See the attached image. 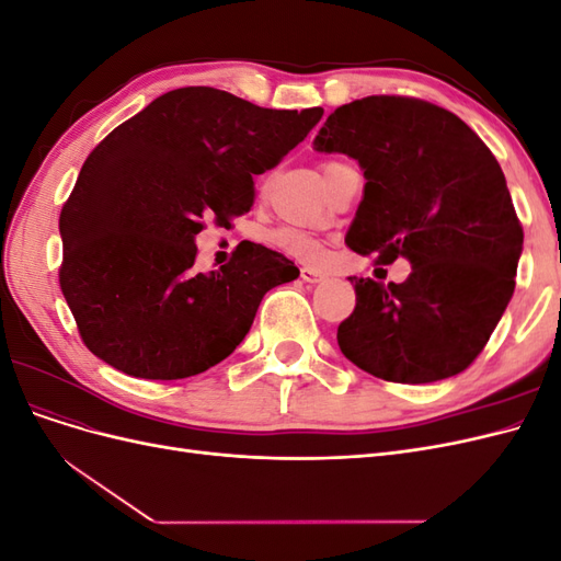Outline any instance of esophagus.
I'll return each mask as SVG.
<instances>
[{
  "mask_svg": "<svg viewBox=\"0 0 561 561\" xmlns=\"http://www.w3.org/2000/svg\"><path fill=\"white\" fill-rule=\"evenodd\" d=\"M299 274H301V280H307V283H320L322 278H325V274L313 266H301Z\"/></svg>",
  "mask_w": 561,
  "mask_h": 561,
  "instance_id": "esophagus-1",
  "label": "esophagus"
}]
</instances>
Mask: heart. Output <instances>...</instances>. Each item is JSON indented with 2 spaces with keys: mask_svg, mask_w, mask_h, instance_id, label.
<instances>
[{
  "mask_svg": "<svg viewBox=\"0 0 561 561\" xmlns=\"http://www.w3.org/2000/svg\"><path fill=\"white\" fill-rule=\"evenodd\" d=\"M336 161H328L322 163V168L325 165H332ZM271 241H274V245L278 250H283L285 254H290V257L295 260H301V262H316L320 257V243L313 239V236L304 233L299 229H278L274 236H271Z\"/></svg>",
  "mask_w": 561,
  "mask_h": 561,
  "instance_id": "obj_1",
  "label": "heart"
}]
</instances>
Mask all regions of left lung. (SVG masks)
I'll return each instance as SVG.
<instances>
[{"mask_svg":"<svg viewBox=\"0 0 561 561\" xmlns=\"http://www.w3.org/2000/svg\"><path fill=\"white\" fill-rule=\"evenodd\" d=\"M313 147L355 159L367 180L346 245L412 264L404 283L348 278L355 309L336 330L339 348L386 381L463 371L515 293L524 243L496 157L449 110L402 95L336 107Z\"/></svg>","mask_w":561,"mask_h":561,"instance_id":"1","label":"left lung"}]
</instances>
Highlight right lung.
I'll list each match as a JSON object with an SVG mask.
<instances>
[{
  "label": "right lung",
  "instance_id": "obj_1",
  "mask_svg": "<svg viewBox=\"0 0 561 561\" xmlns=\"http://www.w3.org/2000/svg\"><path fill=\"white\" fill-rule=\"evenodd\" d=\"M322 107L266 110L210 87L159 95L83 161L60 213V290L87 348L138 379H186L233 353L295 262L254 243L198 274L203 217L229 225L254 203Z\"/></svg>",
  "mask_w": 561,
  "mask_h": 561
}]
</instances>
